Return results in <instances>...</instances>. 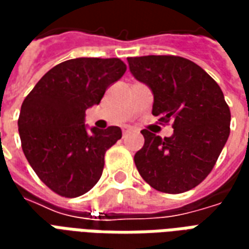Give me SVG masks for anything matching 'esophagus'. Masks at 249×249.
I'll return each mask as SVG.
<instances>
[{"mask_svg": "<svg viewBox=\"0 0 249 249\" xmlns=\"http://www.w3.org/2000/svg\"><path fill=\"white\" fill-rule=\"evenodd\" d=\"M130 132H132V128H129V126H128V128H124V129H123V136H126V135H129Z\"/></svg>", "mask_w": 249, "mask_h": 249, "instance_id": "esophagus-1", "label": "esophagus"}]
</instances>
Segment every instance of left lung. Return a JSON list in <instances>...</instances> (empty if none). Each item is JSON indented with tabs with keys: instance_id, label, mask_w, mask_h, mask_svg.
<instances>
[{
	"instance_id": "obj_1",
	"label": "left lung",
	"mask_w": 249,
	"mask_h": 249,
	"mask_svg": "<svg viewBox=\"0 0 249 249\" xmlns=\"http://www.w3.org/2000/svg\"><path fill=\"white\" fill-rule=\"evenodd\" d=\"M128 64L153 93L152 114L173 123L171 137L141 130L145 141L135 155L137 171L160 192H187L208 176L228 140L224 94L203 68L183 57H129Z\"/></svg>"
}]
</instances>
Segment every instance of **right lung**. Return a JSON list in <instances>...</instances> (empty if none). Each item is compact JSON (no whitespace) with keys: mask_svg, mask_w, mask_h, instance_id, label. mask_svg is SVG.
<instances>
[{"mask_svg":"<svg viewBox=\"0 0 249 249\" xmlns=\"http://www.w3.org/2000/svg\"><path fill=\"white\" fill-rule=\"evenodd\" d=\"M126 65L120 58L81 57L45 73L22 103L18 132L25 157L53 192L77 197L101 178L104 156L121 139L119 126L85 125V110L101 101Z\"/></svg>","mask_w":249,"mask_h":249,"instance_id":"obj_1","label":"right lung"}]
</instances>
